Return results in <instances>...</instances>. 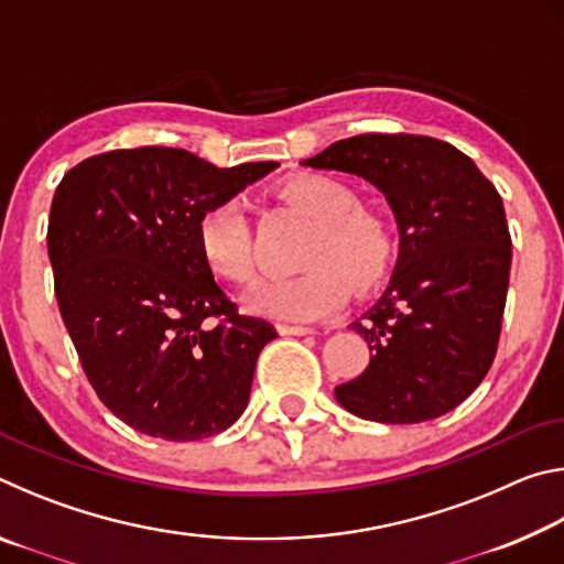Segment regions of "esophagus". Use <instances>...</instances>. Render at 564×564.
Masks as SVG:
<instances>
[{
	"label": "esophagus",
	"mask_w": 564,
	"mask_h": 564,
	"mask_svg": "<svg viewBox=\"0 0 564 564\" xmlns=\"http://www.w3.org/2000/svg\"><path fill=\"white\" fill-rule=\"evenodd\" d=\"M281 336H311L313 328L308 326H291V323H279Z\"/></svg>",
	"instance_id": "obj_1"
}]
</instances>
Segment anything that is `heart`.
Returning <instances> with one entry per match:
<instances>
[{
  "label": "heart",
  "mask_w": 564,
  "mask_h": 564,
  "mask_svg": "<svg viewBox=\"0 0 564 564\" xmlns=\"http://www.w3.org/2000/svg\"><path fill=\"white\" fill-rule=\"evenodd\" d=\"M283 198L316 224L301 259L308 271L256 285L246 299L248 311L275 321H316L350 299L352 283L368 289L383 279L395 253L393 228L380 214L358 206L356 188L305 174L283 186ZM196 241L218 279L234 285L253 281V236L241 198H224L208 208Z\"/></svg>",
  "instance_id": "b5f03b06"
}]
</instances>
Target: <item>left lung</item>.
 <instances>
[{"label": "left lung", "mask_w": 564, "mask_h": 564, "mask_svg": "<svg viewBox=\"0 0 564 564\" xmlns=\"http://www.w3.org/2000/svg\"><path fill=\"white\" fill-rule=\"evenodd\" d=\"M301 164L373 184L400 236L383 295L350 323L373 356L336 400L386 425L451 413L498 350L512 263L500 194L463 151L413 133H360Z\"/></svg>", "instance_id": "obj_1"}]
</instances>
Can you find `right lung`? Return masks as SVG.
I'll return each instance as SVG.
<instances>
[{
	"label": "right lung",
	"instance_id": "add662e5",
	"mask_svg": "<svg viewBox=\"0 0 564 564\" xmlns=\"http://www.w3.org/2000/svg\"><path fill=\"white\" fill-rule=\"evenodd\" d=\"M275 166L218 169L184 149L139 147L82 161L56 186L46 248L62 321L101 403L133 431L202 441L246 410L275 330L238 316L196 228Z\"/></svg>",
	"mask_w": 564,
	"mask_h": 564
}]
</instances>
